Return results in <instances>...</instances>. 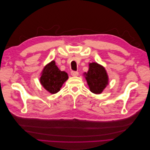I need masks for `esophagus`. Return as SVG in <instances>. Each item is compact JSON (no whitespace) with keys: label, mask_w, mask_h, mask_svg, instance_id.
<instances>
[{"label":"esophagus","mask_w":150,"mask_h":150,"mask_svg":"<svg viewBox=\"0 0 150 150\" xmlns=\"http://www.w3.org/2000/svg\"><path fill=\"white\" fill-rule=\"evenodd\" d=\"M71 74L72 75V76H78L79 72L78 71H71Z\"/></svg>","instance_id":"esophagus-1"}]
</instances>
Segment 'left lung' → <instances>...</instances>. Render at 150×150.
<instances>
[{"label":"left lung","instance_id":"8db88e82","mask_svg":"<svg viewBox=\"0 0 150 150\" xmlns=\"http://www.w3.org/2000/svg\"><path fill=\"white\" fill-rule=\"evenodd\" d=\"M90 91L94 94H101L108 84V76L103 66L97 62L89 64L88 72H84Z\"/></svg>","mask_w":150,"mask_h":150}]
</instances>
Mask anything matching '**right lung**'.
<instances>
[{
	"label": "right lung",
	"mask_w": 150,
	"mask_h": 150,
	"mask_svg": "<svg viewBox=\"0 0 150 150\" xmlns=\"http://www.w3.org/2000/svg\"><path fill=\"white\" fill-rule=\"evenodd\" d=\"M67 79V72L59 69L55 61H52L44 67L40 83L50 93L55 94L59 91L62 84Z\"/></svg>",
	"instance_id": "add662e5"
}]
</instances>
